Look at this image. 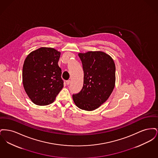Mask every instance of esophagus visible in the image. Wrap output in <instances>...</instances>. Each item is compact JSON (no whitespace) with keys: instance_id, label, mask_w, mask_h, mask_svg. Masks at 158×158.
Instances as JSON below:
<instances>
[{"instance_id":"1","label":"esophagus","mask_w":158,"mask_h":158,"mask_svg":"<svg viewBox=\"0 0 158 158\" xmlns=\"http://www.w3.org/2000/svg\"><path fill=\"white\" fill-rule=\"evenodd\" d=\"M70 82V80H68V81H66V85H69V83Z\"/></svg>"}]
</instances>
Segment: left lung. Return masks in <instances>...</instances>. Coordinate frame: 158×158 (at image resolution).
Wrapping results in <instances>:
<instances>
[{
	"label": "left lung",
	"instance_id": "8db88e82",
	"mask_svg": "<svg viewBox=\"0 0 158 158\" xmlns=\"http://www.w3.org/2000/svg\"><path fill=\"white\" fill-rule=\"evenodd\" d=\"M84 73L82 89L72 96L76 105L93 111L109 98L115 86V66L113 59L102 52L79 53Z\"/></svg>",
	"mask_w": 158,
	"mask_h": 158
}]
</instances>
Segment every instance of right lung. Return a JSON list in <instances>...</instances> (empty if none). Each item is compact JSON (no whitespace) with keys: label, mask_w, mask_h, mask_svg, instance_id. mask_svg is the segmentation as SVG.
<instances>
[{"label":"right lung","mask_w":158,"mask_h":158,"mask_svg":"<svg viewBox=\"0 0 158 158\" xmlns=\"http://www.w3.org/2000/svg\"><path fill=\"white\" fill-rule=\"evenodd\" d=\"M60 53L53 48L41 47L24 61L23 88L36 105L52 104L63 87L61 69L58 65Z\"/></svg>","instance_id":"1"}]
</instances>
